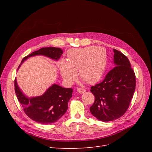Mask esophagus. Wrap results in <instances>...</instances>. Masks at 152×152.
Returning a JSON list of instances; mask_svg holds the SVG:
<instances>
[{"mask_svg": "<svg viewBox=\"0 0 152 152\" xmlns=\"http://www.w3.org/2000/svg\"><path fill=\"white\" fill-rule=\"evenodd\" d=\"M77 91L79 93L83 94V93H84V92L86 91V90L84 89H83V88H77Z\"/></svg>", "mask_w": 152, "mask_h": 152, "instance_id": "esophagus-1", "label": "esophagus"}]
</instances>
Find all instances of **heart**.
Wrapping results in <instances>:
<instances>
[{
	"instance_id": "1",
	"label": "heart",
	"mask_w": 152,
	"mask_h": 152,
	"mask_svg": "<svg viewBox=\"0 0 152 152\" xmlns=\"http://www.w3.org/2000/svg\"><path fill=\"white\" fill-rule=\"evenodd\" d=\"M106 66L105 50L103 48L91 46L71 50L67 61L60 63V71L62 77L69 84L76 80L79 70V77L83 81L94 84L100 80Z\"/></svg>"
}]
</instances>
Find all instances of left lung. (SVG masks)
Masks as SVG:
<instances>
[{"mask_svg":"<svg viewBox=\"0 0 152 152\" xmlns=\"http://www.w3.org/2000/svg\"><path fill=\"white\" fill-rule=\"evenodd\" d=\"M113 52L116 66L91 89L95 101L90 111L103 122L115 120L126 112L135 89V75L129 59L121 52L114 49Z\"/></svg>","mask_w":152,"mask_h":152,"instance_id":"obj_1","label":"left lung"}]
</instances>
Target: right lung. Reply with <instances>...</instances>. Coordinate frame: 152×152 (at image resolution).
<instances>
[{
    "label": "right lung",
    "mask_w": 152,
    "mask_h": 152,
    "mask_svg": "<svg viewBox=\"0 0 152 152\" xmlns=\"http://www.w3.org/2000/svg\"><path fill=\"white\" fill-rule=\"evenodd\" d=\"M62 54L63 50L60 48H41L24 57L19 67L24 61L33 56L44 55L58 60ZM15 91L26 115L33 121L41 124H50L58 121L66 113L68 103L73 94L71 88H64L53 84L41 96L28 98L20 89L16 78Z\"/></svg>",
    "instance_id": "obj_1"
}]
</instances>
